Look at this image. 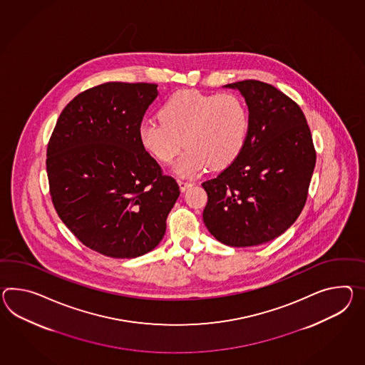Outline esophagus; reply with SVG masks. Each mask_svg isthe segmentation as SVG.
Listing matches in <instances>:
<instances>
[{
	"instance_id": "obj_1",
	"label": "esophagus",
	"mask_w": 365,
	"mask_h": 365,
	"mask_svg": "<svg viewBox=\"0 0 365 365\" xmlns=\"http://www.w3.org/2000/svg\"><path fill=\"white\" fill-rule=\"evenodd\" d=\"M178 185L182 192H185L188 187L192 186V183H191V182H186V180H182V179H178Z\"/></svg>"
}]
</instances>
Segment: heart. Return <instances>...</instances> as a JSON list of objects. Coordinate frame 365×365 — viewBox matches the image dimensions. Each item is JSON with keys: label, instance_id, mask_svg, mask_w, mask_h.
Masks as SVG:
<instances>
[{"label": "heart", "instance_id": "1", "mask_svg": "<svg viewBox=\"0 0 365 365\" xmlns=\"http://www.w3.org/2000/svg\"><path fill=\"white\" fill-rule=\"evenodd\" d=\"M160 120L140 126V141L162 163H171L183 146L188 148L174 166L183 178L195 177L208 165L230 166L248 135V109L233 93L178 91L160 108Z\"/></svg>", "mask_w": 365, "mask_h": 365}]
</instances>
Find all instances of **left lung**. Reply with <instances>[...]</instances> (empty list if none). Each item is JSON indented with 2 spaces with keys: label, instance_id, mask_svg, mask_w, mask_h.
Returning <instances> with one entry per match:
<instances>
[{
  "label": "left lung",
  "instance_id": "1",
  "mask_svg": "<svg viewBox=\"0 0 365 365\" xmlns=\"http://www.w3.org/2000/svg\"><path fill=\"white\" fill-rule=\"evenodd\" d=\"M224 87L245 98L248 135L239 157L202 183L208 196L203 222L225 245L255 247L274 240L298 219L317 154L302 109L279 89L258 81Z\"/></svg>",
  "mask_w": 365,
  "mask_h": 365
}]
</instances>
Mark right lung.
Segmentation results:
<instances>
[{
  "instance_id": "1",
  "label": "right lung",
  "mask_w": 365,
  "mask_h": 365,
  "mask_svg": "<svg viewBox=\"0 0 365 365\" xmlns=\"http://www.w3.org/2000/svg\"><path fill=\"white\" fill-rule=\"evenodd\" d=\"M157 87L110 81L81 92L63 109L47 145L56 212L78 240L108 257L155 248L180 194L140 141Z\"/></svg>"
}]
</instances>
